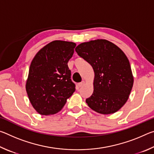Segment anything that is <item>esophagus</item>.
<instances>
[{
    "label": "esophagus",
    "instance_id": "obj_1",
    "mask_svg": "<svg viewBox=\"0 0 154 154\" xmlns=\"http://www.w3.org/2000/svg\"><path fill=\"white\" fill-rule=\"evenodd\" d=\"M84 84H85V82H84V81H82V82L81 83H78L77 85H78V87H79V88H81V87H82L83 85H84Z\"/></svg>",
    "mask_w": 154,
    "mask_h": 154
}]
</instances>
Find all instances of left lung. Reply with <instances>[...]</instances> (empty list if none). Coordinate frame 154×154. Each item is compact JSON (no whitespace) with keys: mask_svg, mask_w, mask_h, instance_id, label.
<instances>
[{"mask_svg":"<svg viewBox=\"0 0 154 154\" xmlns=\"http://www.w3.org/2000/svg\"><path fill=\"white\" fill-rule=\"evenodd\" d=\"M75 51L90 64L94 72L93 93L85 100L89 107L104 115L119 110L128 99L134 83L124 52L106 39L82 43Z\"/></svg>","mask_w":154,"mask_h":154,"instance_id":"obj_1","label":"left lung"}]
</instances>
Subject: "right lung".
Wrapping results in <instances>:
<instances>
[{"instance_id": "1", "label": "right lung", "mask_w": 154, "mask_h": 154, "mask_svg": "<svg viewBox=\"0 0 154 154\" xmlns=\"http://www.w3.org/2000/svg\"><path fill=\"white\" fill-rule=\"evenodd\" d=\"M76 43L56 40L41 48L31 62L26 90L33 108L40 115L57 113L75 91L68 62Z\"/></svg>"}]
</instances>
